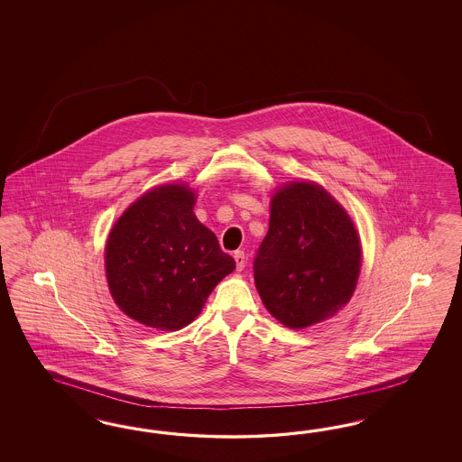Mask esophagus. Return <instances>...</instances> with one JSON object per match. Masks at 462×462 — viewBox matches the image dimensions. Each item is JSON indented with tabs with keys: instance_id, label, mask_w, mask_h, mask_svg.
Returning <instances> with one entry per match:
<instances>
[{
	"instance_id": "obj_1",
	"label": "esophagus",
	"mask_w": 462,
	"mask_h": 462,
	"mask_svg": "<svg viewBox=\"0 0 462 462\" xmlns=\"http://www.w3.org/2000/svg\"><path fill=\"white\" fill-rule=\"evenodd\" d=\"M234 259H236V266H237V271H242L244 267H245V254L244 251H236L234 252Z\"/></svg>"
}]
</instances>
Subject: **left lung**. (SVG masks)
I'll use <instances>...</instances> for the list:
<instances>
[{
    "label": "left lung",
    "mask_w": 462,
    "mask_h": 462,
    "mask_svg": "<svg viewBox=\"0 0 462 462\" xmlns=\"http://www.w3.org/2000/svg\"><path fill=\"white\" fill-rule=\"evenodd\" d=\"M359 269L354 224L322 186L291 182L274 195L254 257L255 288L274 319L305 328L334 317L354 293Z\"/></svg>",
    "instance_id": "8db88e82"
}]
</instances>
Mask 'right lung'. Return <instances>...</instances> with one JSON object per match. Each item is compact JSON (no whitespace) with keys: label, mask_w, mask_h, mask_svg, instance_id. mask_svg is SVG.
Wrapping results in <instances>:
<instances>
[{"label":"right lung","mask_w":462,"mask_h":462,"mask_svg":"<svg viewBox=\"0 0 462 462\" xmlns=\"http://www.w3.org/2000/svg\"><path fill=\"white\" fill-rule=\"evenodd\" d=\"M182 184L151 189L118 218L105 251L115 303L130 319L178 330L199 315L213 288L236 269L218 238L193 213Z\"/></svg>","instance_id":"add662e5"}]
</instances>
